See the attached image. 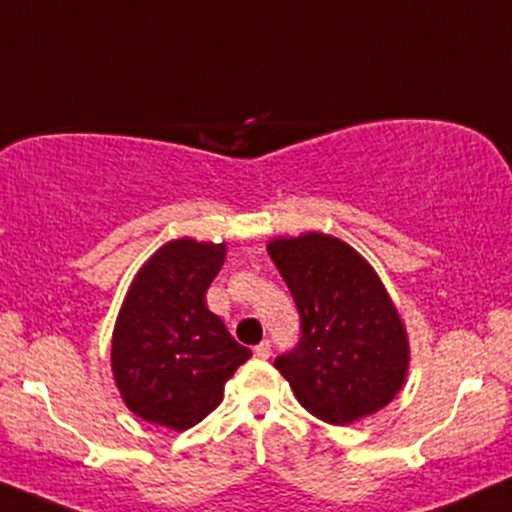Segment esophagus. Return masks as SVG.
<instances>
[{
    "label": "esophagus",
    "mask_w": 512,
    "mask_h": 512,
    "mask_svg": "<svg viewBox=\"0 0 512 512\" xmlns=\"http://www.w3.org/2000/svg\"><path fill=\"white\" fill-rule=\"evenodd\" d=\"M252 351H255V356H257V358H262V361H267V358L272 356V344H269V342H262V344H257L255 349H252Z\"/></svg>",
    "instance_id": "1"
}]
</instances>
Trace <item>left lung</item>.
I'll return each instance as SVG.
<instances>
[{"label":"left lung","mask_w":512,"mask_h":512,"mask_svg":"<svg viewBox=\"0 0 512 512\" xmlns=\"http://www.w3.org/2000/svg\"><path fill=\"white\" fill-rule=\"evenodd\" d=\"M267 252L301 313V342L274 361L301 407L332 426L387 407L407 383L409 337L378 272L330 233L279 236Z\"/></svg>","instance_id":"left-lung-1"}]
</instances>
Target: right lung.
I'll return each mask as SVG.
<instances>
[{
	"mask_svg": "<svg viewBox=\"0 0 512 512\" xmlns=\"http://www.w3.org/2000/svg\"><path fill=\"white\" fill-rule=\"evenodd\" d=\"M226 243L168 240L142 264L117 313L110 366L132 414L187 431L223 399V385L252 356L204 303Z\"/></svg>",
	"mask_w": 512,
	"mask_h": 512,
	"instance_id": "add662e5",
	"label": "right lung"
}]
</instances>
